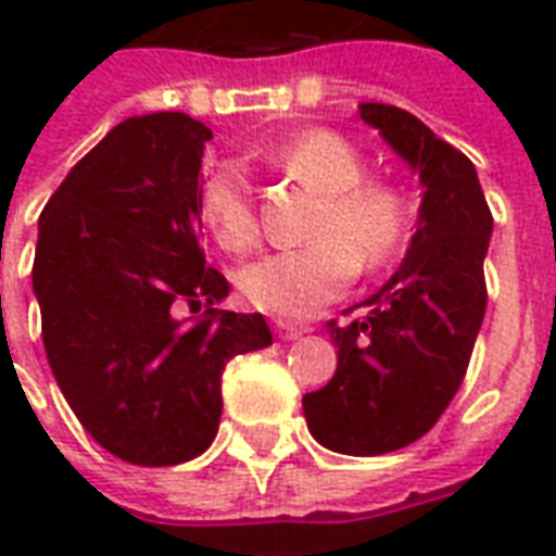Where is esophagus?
Returning a JSON list of instances; mask_svg holds the SVG:
<instances>
[{
	"label": "esophagus",
	"mask_w": 556,
	"mask_h": 556,
	"mask_svg": "<svg viewBox=\"0 0 556 556\" xmlns=\"http://www.w3.org/2000/svg\"><path fill=\"white\" fill-rule=\"evenodd\" d=\"M274 330L279 333V339H298L303 333V327L294 321H274Z\"/></svg>",
	"instance_id": "1"
}]
</instances>
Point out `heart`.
<instances>
[{
	"label": "heart",
	"instance_id": "1",
	"mask_svg": "<svg viewBox=\"0 0 556 556\" xmlns=\"http://www.w3.org/2000/svg\"><path fill=\"white\" fill-rule=\"evenodd\" d=\"M298 181L321 193L313 241L262 255L241 270L243 298L274 318H306L366 274L393 267L410 247L417 207L402 184L369 178L366 157L337 130H306L274 151ZM199 214L229 253L258 243L253 187L238 163H217L199 184Z\"/></svg>",
	"mask_w": 556,
	"mask_h": 556
}]
</instances>
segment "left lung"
<instances>
[{
  "instance_id": "obj_1",
  "label": "left lung",
  "mask_w": 556,
  "mask_h": 556,
  "mask_svg": "<svg viewBox=\"0 0 556 556\" xmlns=\"http://www.w3.org/2000/svg\"><path fill=\"white\" fill-rule=\"evenodd\" d=\"M361 118L419 172L426 193L402 267L357 318L327 321L337 375L303 396V414L327 450L384 455L419 441L465 381L489 303L491 211L473 163L417 115L363 103Z\"/></svg>"
}]
</instances>
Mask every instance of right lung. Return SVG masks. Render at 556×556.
I'll use <instances>...</instances> for the list:
<instances>
[{
  "label": "right lung",
  "instance_id": "obj_1",
  "mask_svg": "<svg viewBox=\"0 0 556 556\" xmlns=\"http://www.w3.org/2000/svg\"><path fill=\"white\" fill-rule=\"evenodd\" d=\"M207 139L184 113L127 118L38 219L31 289L50 369L83 429L130 465L205 453L226 363L274 342L262 313L214 309L229 282L202 250ZM184 308L206 313L181 319Z\"/></svg>",
  "mask_w": 556,
  "mask_h": 556
}]
</instances>
